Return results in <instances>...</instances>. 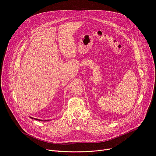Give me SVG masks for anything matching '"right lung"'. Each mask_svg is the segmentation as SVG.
<instances>
[{"label": "right lung", "mask_w": 156, "mask_h": 156, "mask_svg": "<svg viewBox=\"0 0 156 156\" xmlns=\"http://www.w3.org/2000/svg\"><path fill=\"white\" fill-rule=\"evenodd\" d=\"M31 119H34V120H39V121H42V122H46V121H49V120H40V119H35V118H33L31 117H30Z\"/></svg>", "instance_id": "right-lung-1"}]
</instances>
